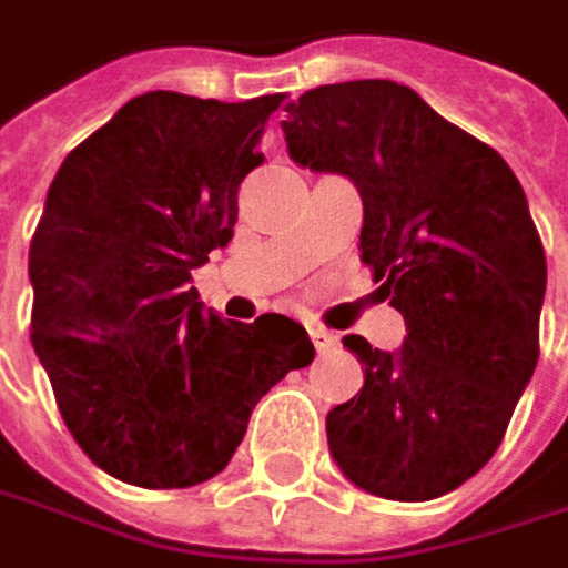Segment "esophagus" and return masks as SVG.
Listing matches in <instances>:
<instances>
[{
	"label": "esophagus",
	"instance_id": "obj_1",
	"mask_svg": "<svg viewBox=\"0 0 568 568\" xmlns=\"http://www.w3.org/2000/svg\"><path fill=\"white\" fill-rule=\"evenodd\" d=\"M311 343H314V349L317 353H331V349H336V333H331L327 327H311Z\"/></svg>",
	"mask_w": 568,
	"mask_h": 568
}]
</instances>
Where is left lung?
<instances>
[{
    "label": "left lung",
    "mask_w": 568,
    "mask_h": 568,
    "mask_svg": "<svg viewBox=\"0 0 568 568\" xmlns=\"http://www.w3.org/2000/svg\"><path fill=\"white\" fill-rule=\"evenodd\" d=\"M283 111L288 159L356 184L362 260L407 324L394 353L343 336L365 384L327 413L331 455L372 496L438 499L496 455L537 368L547 257L528 196L496 149L390 79Z\"/></svg>",
    "instance_id": "8db88e82"
}]
</instances>
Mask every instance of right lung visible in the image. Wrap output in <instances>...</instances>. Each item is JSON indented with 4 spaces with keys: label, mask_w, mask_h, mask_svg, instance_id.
<instances>
[{
    "label": "right lung",
    "mask_w": 568,
    "mask_h": 568,
    "mask_svg": "<svg viewBox=\"0 0 568 568\" xmlns=\"http://www.w3.org/2000/svg\"><path fill=\"white\" fill-rule=\"evenodd\" d=\"M283 94L126 101L60 164L28 276L31 339L79 448L142 489L229 467L260 397L314 358L283 314L222 321L193 270L235 235L237 184Z\"/></svg>",
    "instance_id": "1"
}]
</instances>
